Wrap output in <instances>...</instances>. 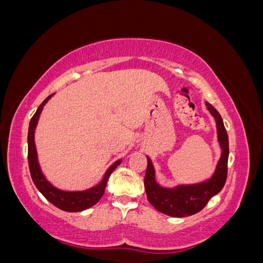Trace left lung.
<instances>
[{
	"label": "left lung",
	"instance_id": "left-lung-1",
	"mask_svg": "<svg viewBox=\"0 0 263 263\" xmlns=\"http://www.w3.org/2000/svg\"><path fill=\"white\" fill-rule=\"evenodd\" d=\"M205 105L216 120L218 143L222 148L221 158L218 160L213 177L205 182L190 184V185H178L174 189H167L160 186L156 182L154 165L150 158L146 157L147 167L144 178V186L148 202L160 213L172 217H185L197 214L206 205L213 196L217 195L222 190L227 181L229 157L228 135L217 109L208 101Z\"/></svg>",
	"mask_w": 263,
	"mask_h": 263
}]
</instances>
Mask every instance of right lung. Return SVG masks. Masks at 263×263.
Wrapping results in <instances>:
<instances>
[{"mask_svg": "<svg viewBox=\"0 0 263 263\" xmlns=\"http://www.w3.org/2000/svg\"><path fill=\"white\" fill-rule=\"evenodd\" d=\"M53 96V94H52ZM52 96L47 97L46 99L42 101V104L37 107L35 115L31 117L29 128H28V165L31 179L35 184V186L37 187V190L52 203L57 208L65 211H69V213H77V211H82L85 209H88L96 203L99 202V199L103 197L105 193V187H106L107 181L109 176L116 169L117 166L121 163V160H117V162L108 167L106 174L104 175L103 181H101L98 185L91 187V189L85 190V191H62L57 189L55 186H53L46 177L42 174L40 169V165L37 163V154L36 148H35L34 143V131L36 127L39 117L44 108L45 104L48 101Z\"/></svg>", "mask_w": 263, "mask_h": 263, "instance_id": "1", "label": "right lung"}]
</instances>
